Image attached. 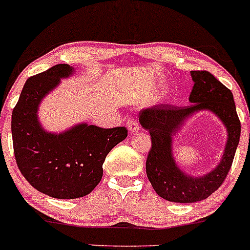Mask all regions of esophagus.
<instances>
[{"instance_id":"obj_1","label":"esophagus","mask_w":250,"mask_h":250,"mask_svg":"<svg viewBox=\"0 0 250 250\" xmlns=\"http://www.w3.org/2000/svg\"><path fill=\"white\" fill-rule=\"evenodd\" d=\"M127 130L130 133H137L140 130V125L136 122V120H128Z\"/></svg>"}]
</instances>
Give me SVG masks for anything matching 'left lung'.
Returning a JSON list of instances; mask_svg holds the SVG:
<instances>
[{"instance_id":"obj_1","label":"left lung","mask_w":250,"mask_h":250,"mask_svg":"<svg viewBox=\"0 0 250 250\" xmlns=\"http://www.w3.org/2000/svg\"><path fill=\"white\" fill-rule=\"evenodd\" d=\"M193 87L189 97L191 105L177 107L157 105L140 111L139 123L151 136L146 159V175L155 191L175 203H195L215 192L230 170L240 142L241 124L234 97L211 73L191 71ZM208 110L217 116L227 131V142L220 162L209 173L192 176L179 167L173 156L174 137L192 115Z\"/></svg>"}]
</instances>
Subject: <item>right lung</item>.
<instances>
[{"instance_id": "add662e5", "label": "right lung", "mask_w": 250, "mask_h": 250, "mask_svg": "<svg viewBox=\"0 0 250 250\" xmlns=\"http://www.w3.org/2000/svg\"><path fill=\"white\" fill-rule=\"evenodd\" d=\"M74 73V67L60 63L29 78L12 116L14 153L20 171L38 191L60 200L92 192L103 177L106 156L127 137L123 126L103 128L83 122L62 132H50L42 126L41 103L61 80Z\"/></svg>"}]
</instances>
